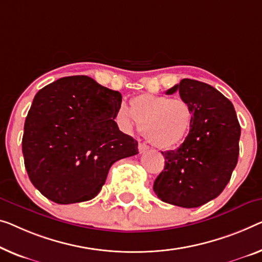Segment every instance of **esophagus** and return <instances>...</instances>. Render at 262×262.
<instances>
[{"label": "esophagus", "instance_id": "obj_1", "mask_svg": "<svg viewBox=\"0 0 262 262\" xmlns=\"http://www.w3.org/2000/svg\"><path fill=\"white\" fill-rule=\"evenodd\" d=\"M149 149V147L147 146L146 143H140L139 144V153L142 154V153H146V151Z\"/></svg>", "mask_w": 262, "mask_h": 262}]
</instances>
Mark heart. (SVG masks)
<instances>
[{
	"label": "heart",
	"mask_w": 262,
	"mask_h": 262,
	"mask_svg": "<svg viewBox=\"0 0 262 262\" xmlns=\"http://www.w3.org/2000/svg\"><path fill=\"white\" fill-rule=\"evenodd\" d=\"M116 121L128 133L144 132L148 141L156 148L171 149L188 138L194 113L190 104L180 97L141 94L133 97L128 109H119Z\"/></svg>",
	"instance_id": "1"
}]
</instances>
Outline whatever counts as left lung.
Returning <instances> with one entry per match:
<instances>
[{"instance_id":"1","label":"left lung","mask_w":262,"mask_h":262,"mask_svg":"<svg viewBox=\"0 0 262 262\" xmlns=\"http://www.w3.org/2000/svg\"><path fill=\"white\" fill-rule=\"evenodd\" d=\"M177 92L193 109V126L178 149L161 151L165 168L153 189L163 202L195 208L219 196L231 180L241 128L231 101L212 85L183 79L166 93Z\"/></svg>"}]
</instances>
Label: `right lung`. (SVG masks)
Returning a JSON list of instances; mask_svg holds the SVG:
<instances>
[{
    "label": "right lung",
    "instance_id": "add662e5",
    "mask_svg": "<svg viewBox=\"0 0 262 262\" xmlns=\"http://www.w3.org/2000/svg\"><path fill=\"white\" fill-rule=\"evenodd\" d=\"M122 95L92 77H62L38 91L25 122L22 153L30 181L60 205L95 198L109 168L136 155L138 141L114 119Z\"/></svg>",
    "mask_w": 262,
    "mask_h": 262
}]
</instances>
